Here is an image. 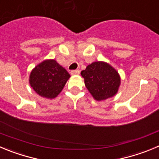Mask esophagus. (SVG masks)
Wrapping results in <instances>:
<instances>
[{
  "instance_id": "1",
  "label": "esophagus",
  "mask_w": 159,
  "mask_h": 159,
  "mask_svg": "<svg viewBox=\"0 0 159 159\" xmlns=\"http://www.w3.org/2000/svg\"><path fill=\"white\" fill-rule=\"evenodd\" d=\"M79 73H80L79 70H71V71H70L71 75H79Z\"/></svg>"
}]
</instances>
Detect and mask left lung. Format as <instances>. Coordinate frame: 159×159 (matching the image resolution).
I'll list each match as a JSON object with an SVG mask.
<instances>
[{
	"instance_id": "left-lung-1",
	"label": "left lung",
	"mask_w": 159,
	"mask_h": 159,
	"mask_svg": "<svg viewBox=\"0 0 159 159\" xmlns=\"http://www.w3.org/2000/svg\"><path fill=\"white\" fill-rule=\"evenodd\" d=\"M81 75L85 87L97 101L107 100L118 93L121 83L119 74L105 62L92 63L81 71Z\"/></svg>"
}]
</instances>
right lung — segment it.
<instances>
[{
  "label": "right lung",
  "mask_w": 159,
  "mask_h": 159,
  "mask_svg": "<svg viewBox=\"0 0 159 159\" xmlns=\"http://www.w3.org/2000/svg\"><path fill=\"white\" fill-rule=\"evenodd\" d=\"M70 75L55 59H46L32 70L29 82L39 96L54 99L61 93Z\"/></svg>",
  "instance_id": "obj_1"
}]
</instances>
